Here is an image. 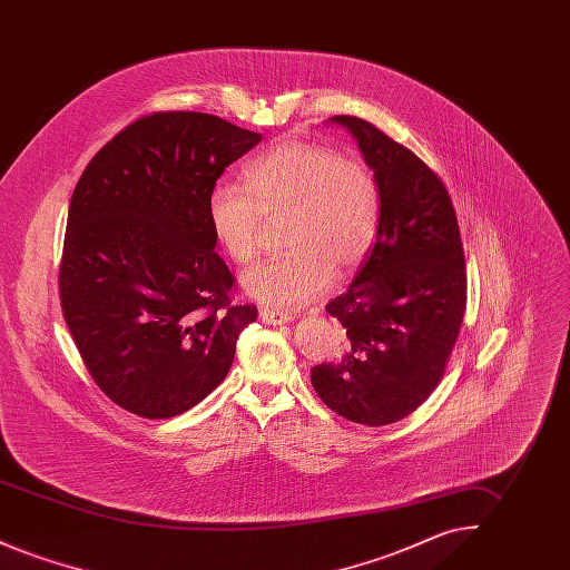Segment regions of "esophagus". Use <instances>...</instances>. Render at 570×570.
<instances>
[{
  "label": "esophagus",
  "instance_id": "1",
  "mask_svg": "<svg viewBox=\"0 0 570 570\" xmlns=\"http://www.w3.org/2000/svg\"><path fill=\"white\" fill-rule=\"evenodd\" d=\"M261 321L267 323V325H284V323L293 321V314L284 312V309H275V307H263L261 309Z\"/></svg>",
  "mask_w": 570,
  "mask_h": 570
}]
</instances>
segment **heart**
<instances>
[{
    "label": "heart",
    "mask_w": 570,
    "mask_h": 570,
    "mask_svg": "<svg viewBox=\"0 0 570 570\" xmlns=\"http://www.w3.org/2000/svg\"><path fill=\"white\" fill-rule=\"evenodd\" d=\"M244 188L217 184L209 224L224 254L258 258L263 219H284L282 258L244 277L245 293L273 307H297L353 273L370 254L380 226V186L372 168L325 145L282 140L244 170Z\"/></svg>",
    "instance_id": "1"
}]
</instances>
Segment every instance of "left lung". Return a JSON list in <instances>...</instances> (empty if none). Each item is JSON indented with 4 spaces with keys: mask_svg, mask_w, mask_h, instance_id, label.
Masks as SVG:
<instances>
[{
    "mask_svg": "<svg viewBox=\"0 0 570 570\" xmlns=\"http://www.w3.org/2000/svg\"><path fill=\"white\" fill-rule=\"evenodd\" d=\"M380 186V226L351 288L326 303L351 346L312 367L318 397L340 416L380 428L438 386L465 312V261L451 196L434 170L361 117L337 115Z\"/></svg>",
    "mask_w": 570,
    "mask_h": 570,
    "instance_id": "1",
    "label": "left lung"
}]
</instances>
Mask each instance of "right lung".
Instances as JSON below:
<instances>
[{"label":"right lung","instance_id":"right-lung-1","mask_svg":"<svg viewBox=\"0 0 570 570\" xmlns=\"http://www.w3.org/2000/svg\"><path fill=\"white\" fill-rule=\"evenodd\" d=\"M263 136L216 115L136 119L91 158L75 188L59 297L91 379L117 406L170 419L226 379L256 321L233 305L209 194Z\"/></svg>","mask_w":570,"mask_h":570}]
</instances>
